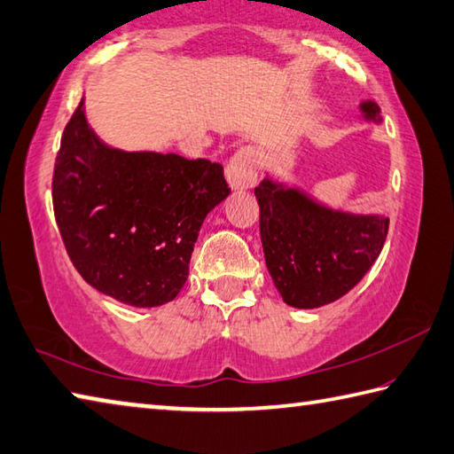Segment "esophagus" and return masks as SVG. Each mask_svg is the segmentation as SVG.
<instances>
[{"label": "esophagus", "mask_w": 454, "mask_h": 454, "mask_svg": "<svg viewBox=\"0 0 454 454\" xmlns=\"http://www.w3.org/2000/svg\"><path fill=\"white\" fill-rule=\"evenodd\" d=\"M226 179L234 191H246L257 181V157L252 147H242L226 167Z\"/></svg>", "instance_id": "obj_1"}]
</instances>
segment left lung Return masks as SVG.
Here are the masks:
<instances>
[{"mask_svg":"<svg viewBox=\"0 0 454 454\" xmlns=\"http://www.w3.org/2000/svg\"><path fill=\"white\" fill-rule=\"evenodd\" d=\"M368 120L380 108L364 102ZM265 265L287 305L315 309L346 295L384 247L389 218L325 208L270 179L255 186Z\"/></svg>","mask_w":454,"mask_h":454,"instance_id":"left-lung-1","label":"left lung"}]
</instances>
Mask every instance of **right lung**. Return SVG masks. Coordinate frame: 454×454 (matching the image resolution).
Here are the masks:
<instances>
[{
	"mask_svg": "<svg viewBox=\"0 0 454 454\" xmlns=\"http://www.w3.org/2000/svg\"><path fill=\"white\" fill-rule=\"evenodd\" d=\"M228 194L220 163L102 145L82 102L52 171V210L70 262L94 289L131 307L176 297L204 218Z\"/></svg>",
	"mask_w": 454,
	"mask_h": 454,
	"instance_id": "add662e5",
	"label": "right lung"
}]
</instances>
